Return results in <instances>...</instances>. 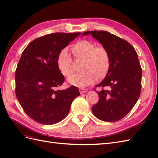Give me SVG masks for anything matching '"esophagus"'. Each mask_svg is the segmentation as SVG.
Wrapping results in <instances>:
<instances>
[{
    "mask_svg": "<svg viewBox=\"0 0 158 158\" xmlns=\"http://www.w3.org/2000/svg\"><path fill=\"white\" fill-rule=\"evenodd\" d=\"M79 91L81 94H84V93H86L87 91V89H85V88H80Z\"/></svg>",
    "mask_w": 158,
    "mask_h": 158,
    "instance_id": "esophagus-1",
    "label": "esophagus"
}]
</instances>
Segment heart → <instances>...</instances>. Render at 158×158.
<instances>
[{
	"label": "heart",
	"mask_w": 158,
	"mask_h": 158,
	"mask_svg": "<svg viewBox=\"0 0 158 158\" xmlns=\"http://www.w3.org/2000/svg\"><path fill=\"white\" fill-rule=\"evenodd\" d=\"M71 50L77 60H84L80 73L68 78L70 84L85 87L104 79L111 67V55L107 48L89 40H79L71 45ZM56 65L63 75L68 77L75 71L74 62L67 48H63L56 58Z\"/></svg>",
	"instance_id": "b5f03b06"
}]
</instances>
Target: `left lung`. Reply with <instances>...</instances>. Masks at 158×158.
I'll use <instances>...</instances> for the list:
<instances>
[{
	"label": "left lung",
	"instance_id": "obj_1",
	"mask_svg": "<svg viewBox=\"0 0 158 158\" xmlns=\"http://www.w3.org/2000/svg\"><path fill=\"white\" fill-rule=\"evenodd\" d=\"M110 51L111 67L105 79L96 87L99 101L92 107L94 115L98 119L114 122L122 119L134 107L139 98L141 73L137 54L127 40L106 31H87ZM107 86L109 90H105Z\"/></svg>",
	"mask_w": 158,
	"mask_h": 158
}]
</instances>
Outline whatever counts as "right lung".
Here are the masks:
<instances>
[{
    "label": "right lung",
    "mask_w": 158,
    "mask_h": 158,
    "mask_svg": "<svg viewBox=\"0 0 158 158\" xmlns=\"http://www.w3.org/2000/svg\"><path fill=\"white\" fill-rule=\"evenodd\" d=\"M80 35H46L33 40L23 52L15 72L16 96L24 111L39 123L52 125L63 120L80 95L73 85L57 89L64 77L56 65L59 51Z\"/></svg>",
    "instance_id": "add662e5"
}]
</instances>
